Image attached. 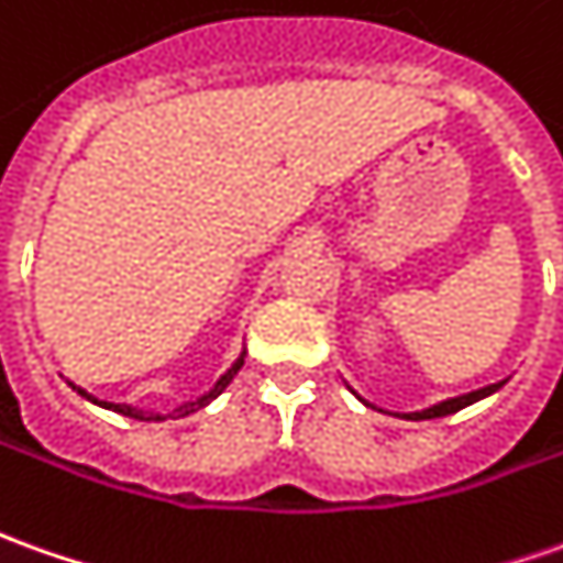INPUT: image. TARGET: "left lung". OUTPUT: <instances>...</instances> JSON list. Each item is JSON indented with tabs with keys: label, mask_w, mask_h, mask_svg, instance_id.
I'll return each instance as SVG.
<instances>
[{
	"label": "left lung",
	"mask_w": 563,
	"mask_h": 563,
	"mask_svg": "<svg viewBox=\"0 0 563 563\" xmlns=\"http://www.w3.org/2000/svg\"><path fill=\"white\" fill-rule=\"evenodd\" d=\"M499 388V385H487V388H481V391H472V394H462V397H453V400H443L438 407H431V410H422V412H410L407 419H438V416H450V412L462 410V407H468L474 400H481V397H487Z\"/></svg>",
	"instance_id": "left-lung-1"
}]
</instances>
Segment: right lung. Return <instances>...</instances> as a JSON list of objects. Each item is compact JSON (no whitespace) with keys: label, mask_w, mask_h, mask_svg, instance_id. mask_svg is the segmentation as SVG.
<instances>
[{"label":"right lung","mask_w":563,"mask_h":563,"mask_svg":"<svg viewBox=\"0 0 563 563\" xmlns=\"http://www.w3.org/2000/svg\"><path fill=\"white\" fill-rule=\"evenodd\" d=\"M240 366H243V357H240V361L233 363V366H231V369H228V373H224V376L218 378L216 388H212V391L206 394V397H200V400H194V404H185V407H178V410H175V419H178V416H187V412L200 410V407H206L209 400H216L218 394H221V391H224V388H228V385H231V378L236 376V373H240ZM82 394H86V391H82ZM101 407H107V410L122 412V416H132V419H153V416H141V412L129 410V407H122V404H101ZM156 419H159V416H156Z\"/></svg>","instance_id":"obj_1"}]
</instances>
